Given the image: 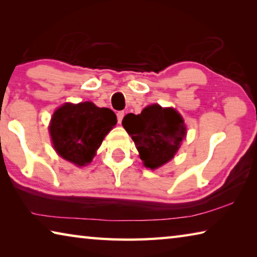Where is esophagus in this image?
I'll list each match as a JSON object with an SVG mask.
<instances>
[{
  "mask_svg": "<svg viewBox=\"0 0 257 257\" xmlns=\"http://www.w3.org/2000/svg\"><path fill=\"white\" fill-rule=\"evenodd\" d=\"M123 116H124V112L123 111H119L118 113H116V118H118V122L119 123L122 122Z\"/></svg>",
  "mask_w": 257,
  "mask_h": 257,
  "instance_id": "obj_1",
  "label": "esophagus"
}]
</instances>
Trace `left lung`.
I'll return each mask as SVG.
<instances>
[{
    "mask_svg": "<svg viewBox=\"0 0 257 257\" xmlns=\"http://www.w3.org/2000/svg\"><path fill=\"white\" fill-rule=\"evenodd\" d=\"M146 168L156 169L169 162L184 141L186 127L175 108L159 104L145 107L141 114L129 113L122 120Z\"/></svg>",
    "mask_w": 257,
    "mask_h": 257,
    "instance_id": "obj_1",
    "label": "left lung"
}]
</instances>
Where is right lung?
<instances>
[{"instance_id":"add662e5","label":"right lung","mask_w":257,"mask_h":257,"mask_svg":"<svg viewBox=\"0 0 257 257\" xmlns=\"http://www.w3.org/2000/svg\"><path fill=\"white\" fill-rule=\"evenodd\" d=\"M116 123L114 112L92 102L66 103L54 112L50 134L54 149L78 167L88 164L104 137Z\"/></svg>"}]
</instances>
